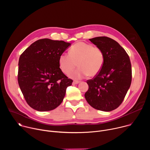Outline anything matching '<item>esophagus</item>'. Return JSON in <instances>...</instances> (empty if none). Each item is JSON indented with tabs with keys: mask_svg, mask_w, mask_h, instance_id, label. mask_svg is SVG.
<instances>
[{
	"mask_svg": "<svg viewBox=\"0 0 150 150\" xmlns=\"http://www.w3.org/2000/svg\"><path fill=\"white\" fill-rule=\"evenodd\" d=\"M80 82V81H76V80H74V81H73V84H78V83H79Z\"/></svg>",
	"mask_w": 150,
	"mask_h": 150,
	"instance_id": "1",
	"label": "esophagus"
}]
</instances>
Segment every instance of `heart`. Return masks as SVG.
Wrapping results in <instances>:
<instances>
[{
	"mask_svg": "<svg viewBox=\"0 0 150 150\" xmlns=\"http://www.w3.org/2000/svg\"><path fill=\"white\" fill-rule=\"evenodd\" d=\"M105 62L103 50L99 47L84 42L73 45L69 53H63L59 56V64L61 71L68 74L75 67L79 68L69 74L74 79H82L89 75L96 76L102 69Z\"/></svg>",
	"mask_w": 150,
	"mask_h": 150,
	"instance_id": "b5f03b06",
	"label": "heart"
}]
</instances>
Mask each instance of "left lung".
<instances>
[{
	"label": "left lung",
	"instance_id": "1",
	"mask_svg": "<svg viewBox=\"0 0 150 150\" xmlns=\"http://www.w3.org/2000/svg\"><path fill=\"white\" fill-rule=\"evenodd\" d=\"M104 52L105 62L101 71L87 81L85 98L93 108L104 112L117 109L123 102L132 81L129 56L115 40L108 37L89 39Z\"/></svg>",
	"mask_w": 150,
	"mask_h": 150
}]
</instances>
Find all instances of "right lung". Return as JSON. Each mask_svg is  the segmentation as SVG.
<instances>
[{"label": "right lung", "mask_w": 150, "mask_h": 150, "mask_svg": "<svg viewBox=\"0 0 150 150\" xmlns=\"http://www.w3.org/2000/svg\"><path fill=\"white\" fill-rule=\"evenodd\" d=\"M71 45L64 41L38 40L21 54L18 81L27 104L40 111L52 110L58 107L73 81L59 68L61 54Z\"/></svg>", "instance_id": "add662e5"}]
</instances>
